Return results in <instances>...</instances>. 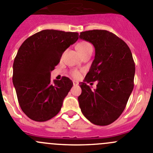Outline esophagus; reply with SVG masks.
Listing matches in <instances>:
<instances>
[{
  "label": "esophagus",
  "instance_id": "34e87169",
  "mask_svg": "<svg viewBox=\"0 0 153 153\" xmlns=\"http://www.w3.org/2000/svg\"><path fill=\"white\" fill-rule=\"evenodd\" d=\"M73 85H78V82L76 81H73Z\"/></svg>",
  "mask_w": 153,
  "mask_h": 153
}]
</instances>
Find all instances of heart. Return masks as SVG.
I'll return each instance as SVG.
<instances>
[{
	"label": "heart",
	"mask_w": 153,
	"mask_h": 153,
	"mask_svg": "<svg viewBox=\"0 0 153 153\" xmlns=\"http://www.w3.org/2000/svg\"><path fill=\"white\" fill-rule=\"evenodd\" d=\"M77 50L78 51V52L81 54L84 53L85 52H86L88 50L92 48V46L90 43L87 42V41H81V42L78 43L76 46ZM71 75L73 78H79L81 76V72L78 71V70H72L71 72Z\"/></svg>",
	"instance_id": "b5f03b06"
}]
</instances>
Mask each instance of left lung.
Masks as SVG:
<instances>
[{
	"label": "left lung",
	"instance_id": "8db88e82",
	"mask_svg": "<svg viewBox=\"0 0 153 153\" xmlns=\"http://www.w3.org/2000/svg\"><path fill=\"white\" fill-rule=\"evenodd\" d=\"M79 38L95 48V57L85 81L98 82L95 90L81 82L79 106L94 125H110L122 115L134 89L135 63L132 53L123 40L106 30L83 31Z\"/></svg>",
	"mask_w": 153,
	"mask_h": 153
}]
</instances>
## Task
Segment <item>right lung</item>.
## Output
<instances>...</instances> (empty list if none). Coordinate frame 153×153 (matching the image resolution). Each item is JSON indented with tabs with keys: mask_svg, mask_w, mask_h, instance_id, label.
<instances>
[{
	"mask_svg": "<svg viewBox=\"0 0 153 153\" xmlns=\"http://www.w3.org/2000/svg\"><path fill=\"white\" fill-rule=\"evenodd\" d=\"M78 39L77 32L46 29L30 36L19 48L13 83L22 112L31 120L46 122L60 111L73 83L67 77L51 81V72Z\"/></svg>",
	"mask_w": 153,
	"mask_h": 153,
	"instance_id": "obj_1",
	"label": "right lung"
}]
</instances>
